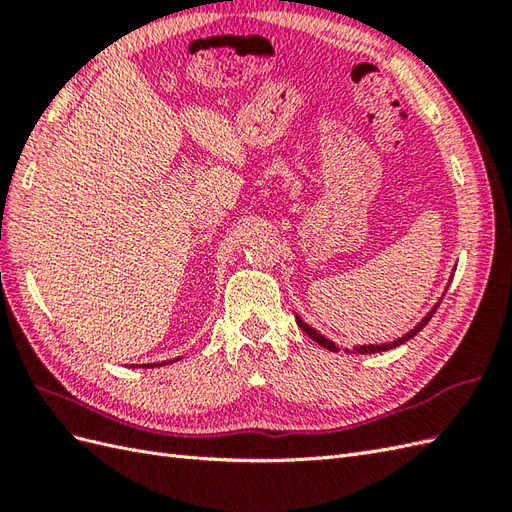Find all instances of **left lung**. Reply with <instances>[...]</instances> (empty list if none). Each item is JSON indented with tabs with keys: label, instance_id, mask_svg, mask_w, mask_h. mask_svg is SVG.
<instances>
[{
	"label": "left lung",
	"instance_id": "obj_1",
	"mask_svg": "<svg viewBox=\"0 0 512 512\" xmlns=\"http://www.w3.org/2000/svg\"><path fill=\"white\" fill-rule=\"evenodd\" d=\"M437 307H439V303L435 305V307H432L428 313H426V316H424V320L422 322H419L417 326H415V329H411L409 333H406V335H402V337H398L396 339V342H389V344H370V346H355V352H359V355H372V352H385V350H391V348H396V346H402L404 342H409V339L411 337H415L419 331H422L424 329V326L430 322V318H432V313H435L437 311ZM296 322H298V326H300V329H303L311 339H313V342H318L320 346H324L326 350H331V352H337L339 348L331 342V339H326L324 335H320L318 331H313L311 329V326L309 324H305L303 320H300V318H296Z\"/></svg>",
	"mask_w": 512,
	"mask_h": 512
}]
</instances>
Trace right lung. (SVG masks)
Instances as JSON below:
<instances>
[{"instance_id": "obj_1", "label": "right lung", "mask_w": 512, "mask_h": 512, "mask_svg": "<svg viewBox=\"0 0 512 512\" xmlns=\"http://www.w3.org/2000/svg\"><path fill=\"white\" fill-rule=\"evenodd\" d=\"M173 361H177V359H173ZM173 361H168V363H173ZM157 365H160V363H157ZM144 368H149V365H144Z\"/></svg>"}]
</instances>
